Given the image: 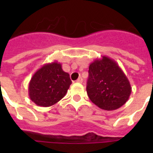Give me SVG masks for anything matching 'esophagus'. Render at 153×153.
Segmentation results:
<instances>
[{
	"label": "esophagus",
	"mask_w": 153,
	"mask_h": 153,
	"mask_svg": "<svg viewBox=\"0 0 153 153\" xmlns=\"http://www.w3.org/2000/svg\"><path fill=\"white\" fill-rule=\"evenodd\" d=\"M76 82H79V83H82V79L80 77V78H79V79H77Z\"/></svg>",
	"instance_id": "34e87169"
}]
</instances>
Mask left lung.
Returning a JSON list of instances; mask_svg holds the SVG:
<instances>
[{"mask_svg": "<svg viewBox=\"0 0 153 153\" xmlns=\"http://www.w3.org/2000/svg\"><path fill=\"white\" fill-rule=\"evenodd\" d=\"M86 92L100 109L115 110L128 100L132 87L116 61L104 55L90 64Z\"/></svg>", "mask_w": 153, "mask_h": 153, "instance_id": "1", "label": "left lung"}]
</instances>
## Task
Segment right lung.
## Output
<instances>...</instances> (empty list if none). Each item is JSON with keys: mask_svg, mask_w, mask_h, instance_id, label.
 Wrapping results in <instances>:
<instances>
[{"mask_svg": "<svg viewBox=\"0 0 153 153\" xmlns=\"http://www.w3.org/2000/svg\"><path fill=\"white\" fill-rule=\"evenodd\" d=\"M71 80L58 62L46 63L33 74L28 85V95L35 104L51 106L67 94Z\"/></svg>", "mask_w": 153, "mask_h": 153, "instance_id": "obj_1", "label": "right lung"}]
</instances>
